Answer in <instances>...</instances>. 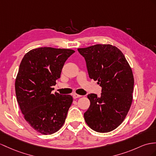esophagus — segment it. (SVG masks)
Wrapping results in <instances>:
<instances>
[{
  "instance_id": "obj_1",
  "label": "esophagus",
  "mask_w": 156,
  "mask_h": 156,
  "mask_svg": "<svg viewBox=\"0 0 156 156\" xmlns=\"http://www.w3.org/2000/svg\"><path fill=\"white\" fill-rule=\"evenodd\" d=\"M81 97V95H79V94H76V93H74L73 94V98H79V97Z\"/></svg>"
}]
</instances>
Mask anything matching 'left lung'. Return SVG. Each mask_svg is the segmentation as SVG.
I'll return each mask as SVG.
<instances>
[{
    "mask_svg": "<svg viewBox=\"0 0 156 156\" xmlns=\"http://www.w3.org/2000/svg\"><path fill=\"white\" fill-rule=\"evenodd\" d=\"M85 58L90 79L98 81L101 97L87 95L90 107L84 113L86 123L93 130L108 132L123 122L132 102L134 76L124 54L110 44L78 48Z\"/></svg>",
    "mask_w": 156,
    "mask_h": 156,
    "instance_id": "8db88e82",
    "label": "left lung"
}]
</instances>
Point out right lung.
<instances>
[{"label":"right lung","mask_w":156,"mask_h":156,"mask_svg":"<svg viewBox=\"0 0 156 156\" xmlns=\"http://www.w3.org/2000/svg\"><path fill=\"white\" fill-rule=\"evenodd\" d=\"M74 52L39 48L28 51L20 64L15 82L18 103L26 122L41 134H54L65 122L73 98L51 93L64 63Z\"/></svg>","instance_id":"obj_1"}]
</instances>
